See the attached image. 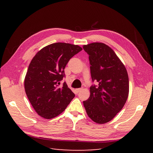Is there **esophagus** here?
<instances>
[{
	"label": "esophagus",
	"instance_id": "1",
	"mask_svg": "<svg viewBox=\"0 0 153 153\" xmlns=\"http://www.w3.org/2000/svg\"><path fill=\"white\" fill-rule=\"evenodd\" d=\"M82 90V88H78V89H76V91L77 93H79V92H80Z\"/></svg>",
	"mask_w": 153,
	"mask_h": 153
}]
</instances>
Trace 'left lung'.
<instances>
[{"label":"left lung","instance_id":"1","mask_svg":"<svg viewBox=\"0 0 153 153\" xmlns=\"http://www.w3.org/2000/svg\"><path fill=\"white\" fill-rule=\"evenodd\" d=\"M89 55L91 76L97 85L90 87V97L83 101L93 121L105 123L124 106L129 94V78L124 65L111 48L102 43L83 45Z\"/></svg>","mask_w":153,"mask_h":153}]
</instances>
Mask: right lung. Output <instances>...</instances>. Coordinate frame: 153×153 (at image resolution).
Segmentation results:
<instances>
[{
  "label": "right lung",
  "mask_w": 153,
  "mask_h": 153,
  "mask_svg": "<svg viewBox=\"0 0 153 153\" xmlns=\"http://www.w3.org/2000/svg\"><path fill=\"white\" fill-rule=\"evenodd\" d=\"M82 50L78 45L56 43L48 45L35 54L28 67L24 80L25 93L39 115L54 118L66 108L75 94L66 82L64 68L73 57Z\"/></svg>",
  "instance_id": "obj_1"
}]
</instances>
